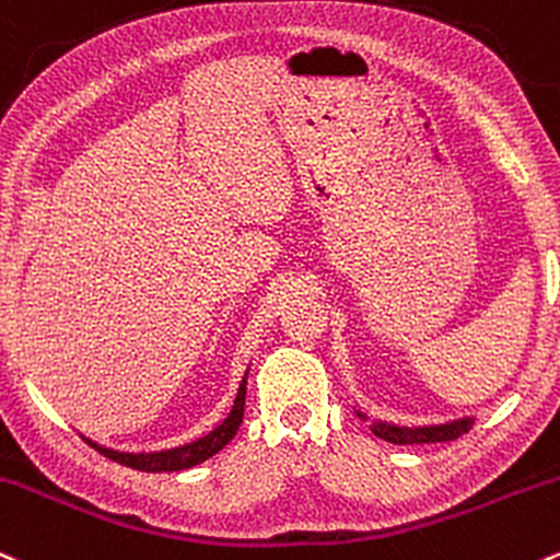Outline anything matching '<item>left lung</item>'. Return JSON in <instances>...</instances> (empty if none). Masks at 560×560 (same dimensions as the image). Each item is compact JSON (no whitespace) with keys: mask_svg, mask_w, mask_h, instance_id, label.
I'll use <instances>...</instances> for the list:
<instances>
[{"mask_svg":"<svg viewBox=\"0 0 560 560\" xmlns=\"http://www.w3.org/2000/svg\"><path fill=\"white\" fill-rule=\"evenodd\" d=\"M366 420V415H361ZM472 428V417H463V420L444 422V425H422V428H401L390 425V422H372V433L377 439L390 441V444H435V441H454Z\"/></svg>","mask_w":560,"mask_h":560,"instance_id":"1","label":"left lung"}]
</instances>
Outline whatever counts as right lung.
<instances>
[{"label": "right lung", "mask_w": 560, "mask_h": 560, "mask_svg": "<svg viewBox=\"0 0 560 560\" xmlns=\"http://www.w3.org/2000/svg\"><path fill=\"white\" fill-rule=\"evenodd\" d=\"M244 396H247V377L242 380V385H238V393H236V401H233V409L229 411V417H225L223 422H220L218 428L210 430L207 435H201V439L190 441V444H183V446H175V450H164V452H114V450H106V446H97L95 441L88 439L90 446H95L97 452L103 454V457L114 459V463L125 465V468H132V470H143V472H172V470H188L194 468V465L205 463V459H210L212 454H218L223 450L225 444L236 435L238 425H242L244 420Z\"/></svg>", "instance_id": "obj_1"}]
</instances>
